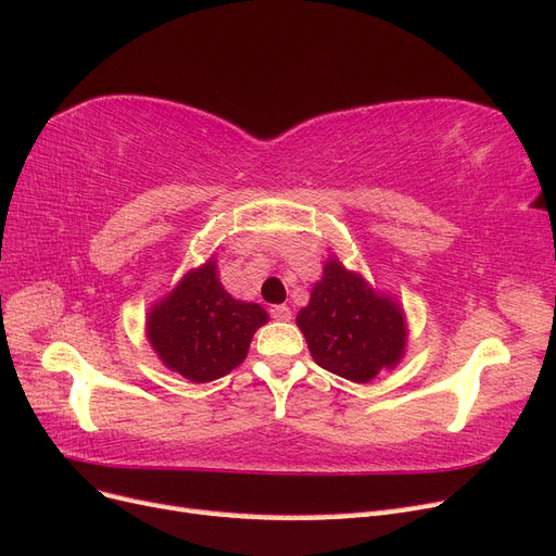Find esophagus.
I'll return each instance as SVG.
<instances>
[{
    "label": "esophagus",
    "instance_id": "34e87169",
    "mask_svg": "<svg viewBox=\"0 0 556 556\" xmlns=\"http://www.w3.org/2000/svg\"><path fill=\"white\" fill-rule=\"evenodd\" d=\"M271 317L278 319V323H290L292 311L285 304H278V306H271Z\"/></svg>",
    "mask_w": 556,
    "mask_h": 556
}]
</instances>
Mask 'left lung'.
Masks as SVG:
<instances>
[{
  "instance_id": "8db88e82",
  "label": "left lung",
  "mask_w": 556,
  "mask_h": 556,
  "mask_svg": "<svg viewBox=\"0 0 556 556\" xmlns=\"http://www.w3.org/2000/svg\"><path fill=\"white\" fill-rule=\"evenodd\" d=\"M296 327L315 364L359 384L394 368L408 345V323L399 301L333 255L313 285L308 306L299 311Z\"/></svg>"
}]
</instances>
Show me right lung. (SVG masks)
<instances>
[{
    "label": "right lung",
    "instance_id": "obj_1",
    "mask_svg": "<svg viewBox=\"0 0 556 556\" xmlns=\"http://www.w3.org/2000/svg\"><path fill=\"white\" fill-rule=\"evenodd\" d=\"M266 323L260 304L233 299L223 288L211 255L148 308L146 339L169 371L211 382L243 364L252 336Z\"/></svg>",
    "mask_w": 556,
    "mask_h": 556
}]
</instances>
